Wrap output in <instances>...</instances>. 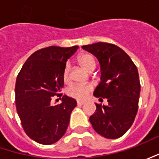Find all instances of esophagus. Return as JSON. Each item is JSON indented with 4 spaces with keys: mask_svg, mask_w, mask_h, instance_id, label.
<instances>
[{
    "mask_svg": "<svg viewBox=\"0 0 159 159\" xmlns=\"http://www.w3.org/2000/svg\"><path fill=\"white\" fill-rule=\"evenodd\" d=\"M84 103H85V102H82V101H78V102H77V104H78L79 106H81V105H83Z\"/></svg>",
    "mask_w": 159,
    "mask_h": 159,
    "instance_id": "obj_1",
    "label": "esophagus"
}]
</instances>
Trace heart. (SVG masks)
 <instances>
[{
  "label": "heart",
  "instance_id": "heart-1",
  "mask_svg": "<svg viewBox=\"0 0 159 159\" xmlns=\"http://www.w3.org/2000/svg\"><path fill=\"white\" fill-rule=\"evenodd\" d=\"M79 63L85 70L90 71L95 68V59L93 56L89 54L81 55L79 57ZM63 80L64 82L70 81V64H66L64 65L63 70ZM93 90L91 85H74L67 90V95L75 98L77 100H84L87 98L89 94Z\"/></svg>",
  "mask_w": 159,
  "mask_h": 159
}]
</instances>
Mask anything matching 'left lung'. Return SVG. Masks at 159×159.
Listing matches in <instances>:
<instances>
[{
  "instance_id": "left-lung-1",
  "label": "left lung",
  "mask_w": 159,
  "mask_h": 159,
  "mask_svg": "<svg viewBox=\"0 0 159 159\" xmlns=\"http://www.w3.org/2000/svg\"><path fill=\"white\" fill-rule=\"evenodd\" d=\"M93 54L101 66V82L94 91L100 101L89 121L95 131L108 139L124 135L131 127L138 111L141 85L137 67L119 47L106 42L82 46Z\"/></svg>"
}]
</instances>
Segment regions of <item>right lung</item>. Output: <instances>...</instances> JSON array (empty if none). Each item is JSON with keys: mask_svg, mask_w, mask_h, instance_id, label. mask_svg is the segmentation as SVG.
<instances>
[{"mask_svg": "<svg viewBox=\"0 0 159 159\" xmlns=\"http://www.w3.org/2000/svg\"><path fill=\"white\" fill-rule=\"evenodd\" d=\"M78 48L51 46L39 49L30 56L16 77V111L25 134L38 143H55L67 130L77 102L60 92L64 65ZM55 95L62 102L53 106Z\"/></svg>", "mask_w": 159, "mask_h": 159, "instance_id": "obj_1", "label": "right lung"}]
</instances>
